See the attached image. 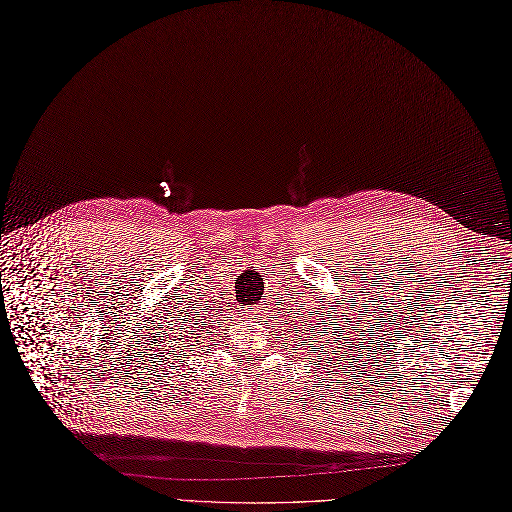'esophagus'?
Returning <instances> with one entry per match:
<instances>
[{"mask_svg": "<svg viewBox=\"0 0 512 512\" xmlns=\"http://www.w3.org/2000/svg\"><path fill=\"white\" fill-rule=\"evenodd\" d=\"M261 312L259 310H249V318H259Z\"/></svg>", "mask_w": 512, "mask_h": 512, "instance_id": "obj_1", "label": "esophagus"}]
</instances>
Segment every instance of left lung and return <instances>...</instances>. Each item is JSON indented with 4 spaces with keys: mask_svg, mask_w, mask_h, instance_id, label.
Wrapping results in <instances>:
<instances>
[{
    "mask_svg": "<svg viewBox=\"0 0 512 512\" xmlns=\"http://www.w3.org/2000/svg\"><path fill=\"white\" fill-rule=\"evenodd\" d=\"M304 327H306V325H304ZM304 327H301V331H304ZM312 331H314V329H312ZM335 333H337V331H331V333L327 331V337H325V342H323V348H325V350L316 348L318 352H323L325 361H329V354H331V352H335V346H337V337H335ZM310 348H314V346H310Z\"/></svg>",
    "mask_w": 512,
    "mask_h": 512,
    "instance_id": "1",
    "label": "left lung"
}]
</instances>
